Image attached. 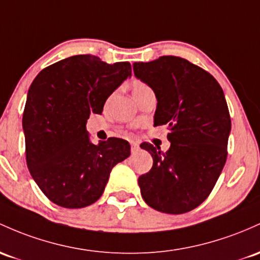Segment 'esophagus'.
I'll return each mask as SVG.
<instances>
[{
    "mask_svg": "<svg viewBox=\"0 0 260 260\" xmlns=\"http://www.w3.org/2000/svg\"><path fill=\"white\" fill-rule=\"evenodd\" d=\"M139 149V145L136 143V142H131V150H132V153H136L138 152Z\"/></svg>",
    "mask_w": 260,
    "mask_h": 260,
    "instance_id": "34e87169",
    "label": "esophagus"
}]
</instances>
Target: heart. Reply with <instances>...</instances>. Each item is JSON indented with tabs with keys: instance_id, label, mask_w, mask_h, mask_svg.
Instances as JSON below:
<instances>
[{
	"instance_id": "heart-1",
	"label": "heart",
	"mask_w": 260,
	"mask_h": 260,
	"mask_svg": "<svg viewBox=\"0 0 260 260\" xmlns=\"http://www.w3.org/2000/svg\"><path fill=\"white\" fill-rule=\"evenodd\" d=\"M148 86L145 84H143V82H139V81H136L135 84H133L132 86V92H138V91H142L144 90V88H147Z\"/></svg>"
}]
</instances>
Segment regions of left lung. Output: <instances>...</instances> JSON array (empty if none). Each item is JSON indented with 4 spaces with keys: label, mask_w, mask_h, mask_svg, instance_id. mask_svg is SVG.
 Wrapping results in <instances>:
<instances>
[{
    "label": "left lung",
    "mask_w": 260,
    "mask_h": 260,
    "mask_svg": "<svg viewBox=\"0 0 260 260\" xmlns=\"http://www.w3.org/2000/svg\"><path fill=\"white\" fill-rule=\"evenodd\" d=\"M137 79L155 93L154 125L167 124L170 148L141 144L153 158L139 176L142 198L160 212L198 207L215 186L227 159L231 117L222 87L211 74L178 56L135 62Z\"/></svg>",
    "instance_id": "left-lung-1"
}]
</instances>
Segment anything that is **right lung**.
<instances>
[{"label": "right lung", "instance_id": "1", "mask_svg": "<svg viewBox=\"0 0 260 260\" xmlns=\"http://www.w3.org/2000/svg\"><path fill=\"white\" fill-rule=\"evenodd\" d=\"M127 61L107 64L74 55L43 69L33 80L23 112L25 158L30 175L54 204L82 209L101 198L117 162L131 154L121 138L93 144L90 113L101 115L108 96L127 78Z\"/></svg>", "mask_w": 260, "mask_h": 260}]
</instances>
